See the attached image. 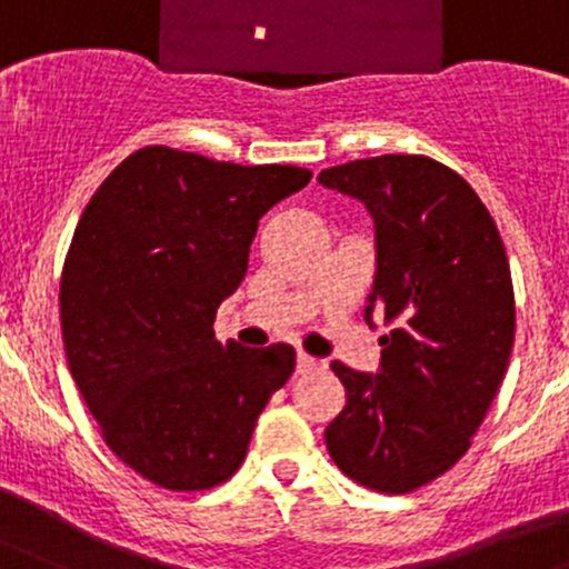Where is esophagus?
Here are the masks:
<instances>
[{"mask_svg": "<svg viewBox=\"0 0 569 569\" xmlns=\"http://www.w3.org/2000/svg\"><path fill=\"white\" fill-rule=\"evenodd\" d=\"M317 370H326L322 359L309 357V353H297V373H317Z\"/></svg>", "mask_w": 569, "mask_h": 569, "instance_id": "34e87169", "label": "esophagus"}]
</instances>
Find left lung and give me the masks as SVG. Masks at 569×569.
<instances>
[{
  "label": "left lung",
  "mask_w": 569,
  "mask_h": 569,
  "mask_svg": "<svg viewBox=\"0 0 569 569\" xmlns=\"http://www.w3.org/2000/svg\"><path fill=\"white\" fill-rule=\"evenodd\" d=\"M317 182L370 212L365 320L392 322L376 373L331 362L345 410L326 446L359 486L407 493L463 458L506 379L517 322L506 247L469 182L429 157L353 159Z\"/></svg>",
  "instance_id": "left-lung-1"
}]
</instances>
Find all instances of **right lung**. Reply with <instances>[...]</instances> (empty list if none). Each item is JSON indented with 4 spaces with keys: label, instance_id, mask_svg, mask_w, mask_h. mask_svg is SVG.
<instances>
[{
    "label": "right lung",
    "instance_id": "right-lung-1",
    "mask_svg": "<svg viewBox=\"0 0 569 569\" xmlns=\"http://www.w3.org/2000/svg\"><path fill=\"white\" fill-rule=\"evenodd\" d=\"M295 164H232L148 146L94 190L61 274L67 362L111 452L171 491L236 475L291 345H221L260 216L306 188Z\"/></svg>",
    "mask_w": 569,
    "mask_h": 569
}]
</instances>
